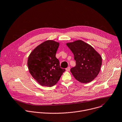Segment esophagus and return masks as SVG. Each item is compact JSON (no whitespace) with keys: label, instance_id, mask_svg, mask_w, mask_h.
Segmentation results:
<instances>
[{"label":"esophagus","instance_id":"obj_1","mask_svg":"<svg viewBox=\"0 0 122 122\" xmlns=\"http://www.w3.org/2000/svg\"><path fill=\"white\" fill-rule=\"evenodd\" d=\"M66 69V71H69V70H70V67H69V66L67 67Z\"/></svg>","mask_w":122,"mask_h":122}]
</instances>
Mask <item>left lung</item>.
<instances>
[{
  "mask_svg": "<svg viewBox=\"0 0 122 122\" xmlns=\"http://www.w3.org/2000/svg\"><path fill=\"white\" fill-rule=\"evenodd\" d=\"M76 61V66L71 68L74 77L79 82L89 83L99 73L102 63L101 55L90 45L81 40L66 44Z\"/></svg>",
  "mask_w": 122,
  "mask_h": 122,
  "instance_id": "1",
  "label": "left lung"
}]
</instances>
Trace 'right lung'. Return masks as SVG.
Returning <instances> with one entry per match:
<instances>
[{
	"instance_id": "right-lung-1",
	"label": "right lung",
	"mask_w": 122,
	"mask_h": 122,
	"mask_svg": "<svg viewBox=\"0 0 122 122\" xmlns=\"http://www.w3.org/2000/svg\"><path fill=\"white\" fill-rule=\"evenodd\" d=\"M59 43L47 40L37 46L30 54L27 62L32 76L42 86L52 87L59 80L65 69L56 57Z\"/></svg>"
}]
</instances>
